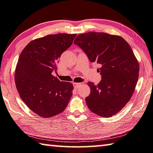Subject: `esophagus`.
<instances>
[{"mask_svg": "<svg viewBox=\"0 0 153 153\" xmlns=\"http://www.w3.org/2000/svg\"><path fill=\"white\" fill-rule=\"evenodd\" d=\"M74 88H76V89H77L78 88L80 85H82V84L81 83H74Z\"/></svg>", "mask_w": 153, "mask_h": 153, "instance_id": "34e87169", "label": "esophagus"}]
</instances>
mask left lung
Here are the masks:
<instances>
[{"instance_id":"8db88e82","label":"left lung","mask_w":153,"mask_h":153,"mask_svg":"<svg viewBox=\"0 0 153 153\" xmlns=\"http://www.w3.org/2000/svg\"><path fill=\"white\" fill-rule=\"evenodd\" d=\"M74 43L91 62L101 65L102 80L89 82L90 94L85 98L91 112L102 117L115 115L131 98L139 75V65L132 48L123 37L105 33L88 32L77 36Z\"/></svg>"}]
</instances>
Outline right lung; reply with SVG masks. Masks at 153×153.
Listing matches in <instances>:
<instances>
[{
    "label": "right lung",
    "mask_w": 153,
    "mask_h": 153,
    "mask_svg": "<svg viewBox=\"0 0 153 153\" xmlns=\"http://www.w3.org/2000/svg\"><path fill=\"white\" fill-rule=\"evenodd\" d=\"M76 34L58 33L36 39L22 51L15 74L17 91L36 114L49 118L62 113L68 104L74 86L52 75L61 55L71 45Z\"/></svg>",
    "instance_id": "obj_1"
}]
</instances>
